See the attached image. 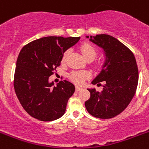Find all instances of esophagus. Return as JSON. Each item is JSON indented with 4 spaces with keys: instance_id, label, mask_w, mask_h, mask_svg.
<instances>
[{
    "instance_id": "obj_1",
    "label": "esophagus",
    "mask_w": 149,
    "mask_h": 149,
    "mask_svg": "<svg viewBox=\"0 0 149 149\" xmlns=\"http://www.w3.org/2000/svg\"><path fill=\"white\" fill-rule=\"evenodd\" d=\"M81 89H82V88H81V87H80V86H76V87H75V91H81Z\"/></svg>"
}]
</instances>
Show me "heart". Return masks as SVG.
<instances>
[{
  "mask_svg": "<svg viewBox=\"0 0 149 149\" xmlns=\"http://www.w3.org/2000/svg\"><path fill=\"white\" fill-rule=\"evenodd\" d=\"M80 49L83 55L87 58V59H94L96 57L97 54V49L93 45H91V43L84 42L80 46ZM69 54H70V51L66 50L62 54L61 57V63L65 64L68 60ZM89 77V74L86 71H72L70 74H69V78L70 80L72 81L74 83L78 84H82L85 79Z\"/></svg>",
  "mask_w": 149,
  "mask_h": 149,
  "instance_id": "1",
  "label": "heart"
}]
</instances>
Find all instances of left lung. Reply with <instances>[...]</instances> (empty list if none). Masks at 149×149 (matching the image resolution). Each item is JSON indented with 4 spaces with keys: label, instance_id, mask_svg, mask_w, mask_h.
<instances>
[{
    "label": "left lung",
    "instance_id": "left-lung-1",
    "mask_svg": "<svg viewBox=\"0 0 149 149\" xmlns=\"http://www.w3.org/2000/svg\"><path fill=\"white\" fill-rule=\"evenodd\" d=\"M90 41L104 48L106 61L92 81L97 85L102 82L103 90L88 89L91 96L84 105L94 117L108 119L121 114L130 104L136 92L139 69L132 52L114 37L97 34L93 38L91 36Z\"/></svg>",
    "mask_w": 149,
    "mask_h": 149
}]
</instances>
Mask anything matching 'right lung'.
I'll return each instance as SVG.
<instances>
[{"mask_svg":"<svg viewBox=\"0 0 149 149\" xmlns=\"http://www.w3.org/2000/svg\"><path fill=\"white\" fill-rule=\"evenodd\" d=\"M77 38L45 37L24 45L19 53L14 76L17 97L26 112L43 122L62 116L74 86L66 80L57 86L49 83V77L59 67L63 53L75 45Z\"/></svg>","mask_w":149,"mask_h":149,"instance_id":"right-lung-1","label":"right lung"}]
</instances>
